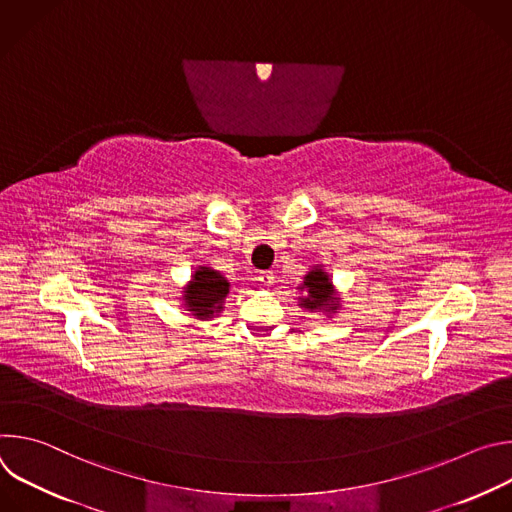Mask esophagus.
I'll return each mask as SVG.
<instances>
[{"label": "esophagus", "instance_id": "34e87169", "mask_svg": "<svg viewBox=\"0 0 512 512\" xmlns=\"http://www.w3.org/2000/svg\"><path fill=\"white\" fill-rule=\"evenodd\" d=\"M273 279H275V277H273L271 271H261V273H259V281H261L263 285H271Z\"/></svg>", "mask_w": 512, "mask_h": 512}]
</instances>
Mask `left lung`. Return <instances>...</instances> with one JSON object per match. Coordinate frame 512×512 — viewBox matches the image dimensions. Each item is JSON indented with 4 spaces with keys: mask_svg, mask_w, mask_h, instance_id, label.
<instances>
[{
    "mask_svg": "<svg viewBox=\"0 0 512 512\" xmlns=\"http://www.w3.org/2000/svg\"><path fill=\"white\" fill-rule=\"evenodd\" d=\"M302 289H306V298H302L304 308H308V310H318V308L336 310L338 308V304H334L336 298H332V291H334L332 283L322 269H312L304 277Z\"/></svg>",
    "mask_w": 512,
    "mask_h": 512,
    "instance_id": "left-lung-1",
    "label": "left lung"
}]
</instances>
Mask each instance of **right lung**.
I'll list each match as a JSON object with an SVG mask.
<instances>
[{"label": "right lung", "instance_id": "add662e5", "mask_svg": "<svg viewBox=\"0 0 512 512\" xmlns=\"http://www.w3.org/2000/svg\"><path fill=\"white\" fill-rule=\"evenodd\" d=\"M229 294V281L210 267H200L192 275L190 285L184 291L188 312L196 318H212L223 310V300Z\"/></svg>", "mask_w": 512, "mask_h": 512}]
</instances>
